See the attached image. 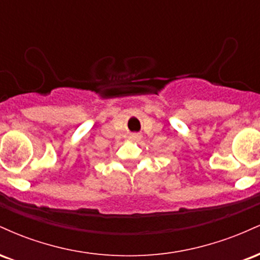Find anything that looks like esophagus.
Instances as JSON below:
<instances>
[{
    "label": "esophagus",
    "instance_id": "34e87169",
    "mask_svg": "<svg viewBox=\"0 0 260 260\" xmlns=\"http://www.w3.org/2000/svg\"><path fill=\"white\" fill-rule=\"evenodd\" d=\"M131 138L134 139V140H138V139H140V134H139V133H133V134H131Z\"/></svg>",
    "mask_w": 260,
    "mask_h": 260
}]
</instances>
